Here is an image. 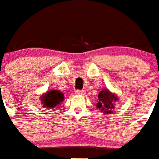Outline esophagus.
<instances>
[{"label": "esophagus", "mask_w": 159, "mask_h": 159, "mask_svg": "<svg viewBox=\"0 0 159 159\" xmlns=\"http://www.w3.org/2000/svg\"><path fill=\"white\" fill-rule=\"evenodd\" d=\"M84 93H85L84 90H76V94H77V95H83Z\"/></svg>", "instance_id": "34e87169"}]
</instances>
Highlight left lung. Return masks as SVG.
Wrapping results in <instances>:
<instances>
[{
  "label": "left lung",
  "mask_w": 159,
  "mask_h": 159,
  "mask_svg": "<svg viewBox=\"0 0 159 159\" xmlns=\"http://www.w3.org/2000/svg\"><path fill=\"white\" fill-rule=\"evenodd\" d=\"M98 103L96 107L100 109L104 114H111L115 108V102L118 100L115 93H111L107 89H104L100 91L98 95Z\"/></svg>",
  "instance_id": "left-lung-1"
}]
</instances>
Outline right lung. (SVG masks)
I'll use <instances>...</instances> for the list:
<instances>
[{
    "label": "right lung",
    "instance_id": "obj_1",
    "mask_svg": "<svg viewBox=\"0 0 159 159\" xmlns=\"http://www.w3.org/2000/svg\"><path fill=\"white\" fill-rule=\"evenodd\" d=\"M64 98H65L64 94L60 91L52 90V91H48L47 93L42 95L41 100L43 107H48V109L59 106V104L64 100Z\"/></svg>",
    "mask_w": 159,
    "mask_h": 159
}]
</instances>
